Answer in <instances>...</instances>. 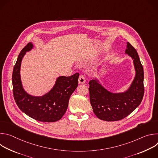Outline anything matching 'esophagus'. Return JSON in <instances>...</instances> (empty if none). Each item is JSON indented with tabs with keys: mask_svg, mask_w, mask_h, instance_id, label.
Wrapping results in <instances>:
<instances>
[{
	"mask_svg": "<svg viewBox=\"0 0 158 158\" xmlns=\"http://www.w3.org/2000/svg\"><path fill=\"white\" fill-rule=\"evenodd\" d=\"M79 84H84L85 82V79L84 77V76L82 74H81L79 77Z\"/></svg>",
	"mask_w": 158,
	"mask_h": 158,
	"instance_id": "esophagus-1",
	"label": "esophagus"
}]
</instances>
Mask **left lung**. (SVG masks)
I'll list each match as a JSON object with an SVG mask.
<instances>
[{
  "label": "left lung",
  "instance_id": "8db88e82",
  "mask_svg": "<svg viewBox=\"0 0 158 158\" xmlns=\"http://www.w3.org/2000/svg\"><path fill=\"white\" fill-rule=\"evenodd\" d=\"M125 52L133 59L136 70L134 79L127 91L112 93L104 88L96 79L89 82L90 102L94 113L101 120H121L136 109L143 100L144 93L143 67L136 50L128 42Z\"/></svg>",
  "mask_w": 158,
  "mask_h": 158
}]
</instances>
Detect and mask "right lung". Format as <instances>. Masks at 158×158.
Masks as SVG:
<instances>
[{"label":"right lung","mask_w":158,"mask_h":158,"mask_svg":"<svg viewBox=\"0 0 158 158\" xmlns=\"http://www.w3.org/2000/svg\"><path fill=\"white\" fill-rule=\"evenodd\" d=\"M32 48V44L29 42L20 51L14 65L12 73L14 98L19 108L32 119L41 122H56L65 113L69 98L78 85L79 74L59 77L53 88L43 96L28 94L22 85L20 69L22 58Z\"/></svg>","instance_id":"add662e5"}]
</instances>
